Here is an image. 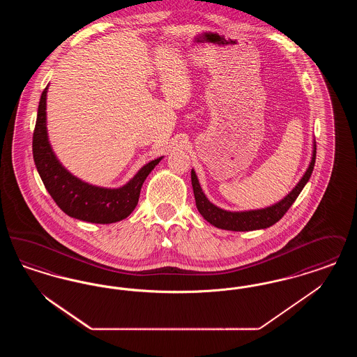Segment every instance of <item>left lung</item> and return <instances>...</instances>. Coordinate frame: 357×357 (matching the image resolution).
I'll return each mask as SVG.
<instances>
[{"label":"left lung","instance_id":"left-lung-1","mask_svg":"<svg viewBox=\"0 0 357 357\" xmlns=\"http://www.w3.org/2000/svg\"><path fill=\"white\" fill-rule=\"evenodd\" d=\"M316 162V144L313 150L312 162L309 165V169L306 170L305 175L298 182V185L291 190L281 202L273 204L271 207L261 208V210H252V211H241V213H231L222 210L220 207L214 206L204 197V191L199 186V182L197 179V175L194 171H191V183L194 190L195 204L198 211L202 214L204 220L214 225L215 227H220L223 230H231V231H250L258 229H266L280 221L289 210V207L294 204L300 192L309 181L312 171L314 169Z\"/></svg>","mask_w":357,"mask_h":357}]
</instances>
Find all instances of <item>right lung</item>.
<instances>
[{
    "mask_svg": "<svg viewBox=\"0 0 357 357\" xmlns=\"http://www.w3.org/2000/svg\"><path fill=\"white\" fill-rule=\"evenodd\" d=\"M47 91L41 93L33 131L34 165L56 204L72 218L92 223H114L128 217L137 204L144 179L162 158L147 163L126 186H91L66 170L52 151L47 135Z\"/></svg>",
    "mask_w": 357,
    "mask_h": 357,
    "instance_id": "add662e5",
    "label": "right lung"
}]
</instances>
